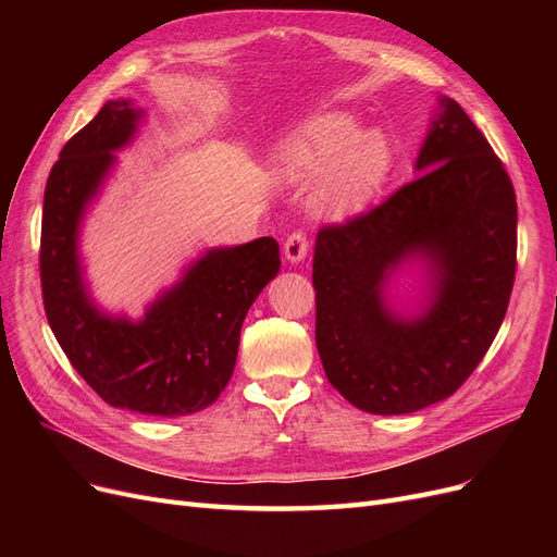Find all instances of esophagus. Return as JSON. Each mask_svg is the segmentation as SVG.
I'll return each mask as SVG.
<instances>
[{"label": "esophagus", "instance_id": "1", "mask_svg": "<svg viewBox=\"0 0 557 557\" xmlns=\"http://www.w3.org/2000/svg\"><path fill=\"white\" fill-rule=\"evenodd\" d=\"M283 252H285V258H288L290 262L305 260L307 252H309V239H307V234L301 232V230L293 232L290 237L285 239V244H283Z\"/></svg>", "mask_w": 557, "mask_h": 557}]
</instances>
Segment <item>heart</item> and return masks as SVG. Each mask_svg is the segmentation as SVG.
<instances>
[{"label": "heart", "instance_id": "obj_1", "mask_svg": "<svg viewBox=\"0 0 557 557\" xmlns=\"http://www.w3.org/2000/svg\"><path fill=\"white\" fill-rule=\"evenodd\" d=\"M391 144L379 129H360L346 113L318 117L276 166L288 183H307L323 174L315 190V209L325 215L360 211L391 170Z\"/></svg>", "mask_w": 557, "mask_h": 557}]
</instances>
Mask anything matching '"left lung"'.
<instances>
[{"mask_svg":"<svg viewBox=\"0 0 557 557\" xmlns=\"http://www.w3.org/2000/svg\"><path fill=\"white\" fill-rule=\"evenodd\" d=\"M416 172L376 209L315 237L318 356L367 413H413L450 397L491 348L513 290V183L455 99H440ZM411 257L429 264L431 301L401 319L382 293Z\"/></svg>","mask_w":557,"mask_h":557,"instance_id":"1","label":"left lung"}]
</instances>
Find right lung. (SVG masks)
Returning a JSON list of instances; mask_svg holds the SVG:
<instances>
[{"instance_id":"right-lung-1","label":"right lung","mask_w":557,"mask_h":557,"mask_svg":"<svg viewBox=\"0 0 557 557\" xmlns=\"http://www.w3.org/2000/svg\"><path fill=\"white\" fill-rule=\"evenodd\" d=\"M144 111L111 99L60 150L48 174L41 218V293L64 356L115 409L176 418L207 409L234 372L244 318L278 269V244L260 237L213 248L132 323L95 307L83 281V213L132 141Z\"/></svg>"}]
</instances>
